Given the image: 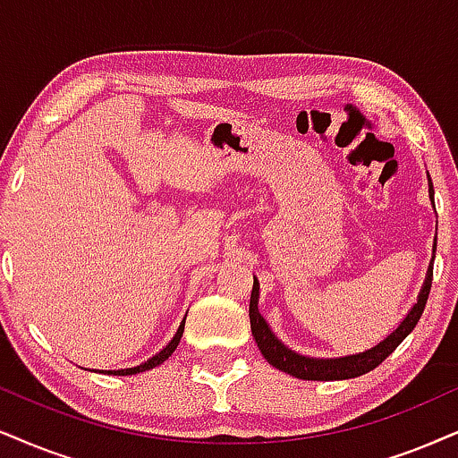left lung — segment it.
<instances>
[{
	"label": "left lung",
	"mask_w": 458,
	"mask_h": 458,
	"mask_svg": "<svg viewBox=\"0 0 458 458\" xmlns=\"http://www.w3.org/2000/svg\"><path fill=\"white\" fill-rule=\"evenodd\" d=\"M429 199L433 209H436V202H433V183L429 177ZM433 259H436V241H433V256L431 264L427 268V276L422 281V287L416 298V304L408 310V315L397 323V327L386 335V338L376 343L369 349L361 352H352V355L343 357H310L302 355V352L289 349L287 344H283L279 335L272 332L268 321L259 315L258 302H259V281L253 276V289H251V302H249V321H251V334L256 338L258 349L262 352L266 361L272 368L281 369L289 376H296L302 380H349L357 378V376L369 372L378 363H383L399 344L403 343V338L412 332L419 323L422 310H425L427 298H429L431 289V276H433Z\"/></svg>",
	"instance_id": "1"
}]
</instances>
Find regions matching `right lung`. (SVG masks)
<instances>
[{
    "label": "right lung",
    "mask_w": 458,
    "mask_h": 458,
    "mask_svg": "<svg viewBox=\"0 0 458 458\" xmlns=\"http://www.w3.org/2000/svg\"><path fill=\"white\" fill-rule=\"evenodd\" d=\"M183 326H186V319H183L182 323H179L177 332L173 338L169 340V344L162 346V349L156 352L154 357H149L148 361L139 363V366H132V368H120V369H99L101 374H109V376H132V374H139V372H146V369H152L156 366H160V363H165L166 359H169L173 352H175V349L179 346V340H182L183 335Z\"/></svg>",
    "instance_id": "add662e5"
}]
</instances>
